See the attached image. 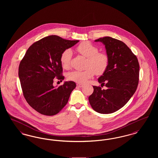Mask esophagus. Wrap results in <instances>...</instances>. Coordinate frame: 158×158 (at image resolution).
Returning a JSON list of instances; mask_svg holds the SVG:
<instances>
[{
  "label": "esophagus",
  "mask_w": 158,
  "mask_h": 158,
  "mask_svg": "<svg viewBox=\"0 0 158 158\" xmlns=\"http://www.w3.org/2000/svg\"><path fill=\"white\" fill-rule=\"evenodd\" d=\"M76 86H77V87H79V88H82L83 86V85L81 84V83H77V84H76Z\"/></svg>",
  "instance_id": "esophagus-1"
}]
</instances>
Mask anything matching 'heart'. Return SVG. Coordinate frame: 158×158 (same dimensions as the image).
I'll use <instances>...</instances> for the list:
<instances>
[{
  "mask_svg": "<svg viewBox=\"0 0 158 158\" xmlns=\"http://www.w3.org/2000/svg\"><path fill=\"white\" fill-rule=\"evenodd\" d=\"M76 51L87 58L85 70H73L68 73V79L79 83H85L92 77L95 73L102 75L109 64V57L106 53L98 52V48L89 42H82L77 46ZM72 52L68 48L60 55V60L62 67L69 69L70 67Z\"/></svg>",
  "mask_w": 158,
  "mask_h": 158,
  "instance_id": "obj_1",
  "label": "heart"
}]
</instances>
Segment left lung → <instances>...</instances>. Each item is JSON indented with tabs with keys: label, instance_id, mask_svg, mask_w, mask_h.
<instances>
[{
	"label": "left lung",
	"instance_id": "1",
	"mask_svg": "<svg viewBox=\"0 0 158 158\" xmlns=\"http://www.w3.org/2000/svg\"><path fill=\"white\" fill-rule=\"evenodd\" d=\"M95 42L105 45L109 64L98 82L107 90L93 86L94 92L88 98L92 108L101 114H110L127 103L137 89L139 64L136 56L123 41L110 37L100 38Z\"/></svg>",
	"mask_w": 158,
	"mask_h": 158
}]
</instances>
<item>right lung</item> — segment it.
<instances>
[{
	"instance_id": "1",
	"label": "right lung",
	"mask_w": 158,
	"mask_h": 158,
	"mask_svg": "<svg viewBox=\"0 0 158 158\" xmlns=\"http://www.w3.org/2000/svg\"><path fill=\"white\" fill-rule=\"evenodd\" d=\"M79 40H68L50 35L35 42L21 61L18 75L23 95L28 104L41 114L54 115L67 104L75 82H65L56 88L54 79L62 81L61 53L75 45Z\"/></svg>"
}]
</instances>
